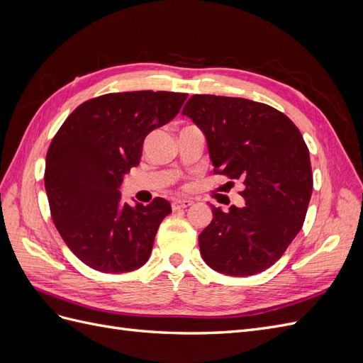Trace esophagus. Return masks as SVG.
Wrapping results in <instances>:
<instances>
[{
	"instance_id": "1",
	"label": "esophagus",
	"mask_w": 363,
	"mask_h": 363,
	"mask_svg": "<svg viewBox=\"0 0 363 363\" xmlns=\"http://www.w3.org/2000/svg\"><path fill=\"white\" fill-rule=\"evenodd\" d=\"M192 204H194L192 200H177V201L172 203V208H174V211H179V208H186V207H189Z\"/></svg>"
}]
</instances>
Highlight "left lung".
Listing matches in <instances>:
<instances>
[{"label": "left lung", "instance_id": "left-lung-1", "mask_svg": "<svg viewBox=\"0 0 363 363\" xmlns=\"http://www.w3.org/2000/svg\"><path fill=\"white\" fill-rule=\"evenodd\" d=\"M182 113L203 131L215 172L244 184V207L212 206V223L199 236L201 257L225 276L265 271L298 235L311 201L312 167L300 130L245 98L192 95Z\"/></svg>", "mask_w": 363, "mask_h": 363}]
</instances>
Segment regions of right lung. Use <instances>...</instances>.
<instances>
[{
	"instance_id": "1",
	"label": "right lung",
	"mask_w": 363,
	"mask_h": 363,
	"mask_svg": "<svg viewBox=\"0 0 363 363\" xmlns=\"http://www.w3.org/2000/svg\"><path fill=\"white\" fill-rule=\"evenodd\" d=\"M186 98L163 91L101 95L77 107L54 136L45 162L51 216L87 267L130 272L148 260L171 204L155 199L130 206L119 189L139 164L147 135L168 124Z\"/></svg>"
}]
</instances>
